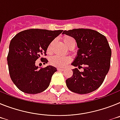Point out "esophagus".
I'll use <instances>...</instances> for the list:
<instances>
[{"instance_id": "1", "label": "esophagus", "mask_w": 120, "mask_h": 120, "mask_svg": "<svg viewBox=\"0 0 120 120\" xmlns=\"http://www.w3.org/2000/svg\"><path fill=\"white\" fill-rule=\"evenodd\" d=\"M57 70H58V71H64V69L57 68Z\"/></svg>"}]
</instances>
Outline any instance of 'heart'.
Masks as SVG:
<instances>
[{
  "label": "heart",
  "mask_w": 120,
  "mask_h": 120,
  "mask_svg": "<svg viewBox=\"0 0 120 120\" xmlns=\"http://www.w3.org/2000/svg\"><path fill=\"white\" fill-rule=\"evenodd\" d=\"M63 40V42L67 47H69L71 45L75 44L74 39L69 36L64 37ZM50 51H51V46H49L48 48V51L50 52ZM71 61V57H68V56H59V55H56V56H52L50 59V62L52 65L59 68H64Z\"/></svg>",
  "instance_id": "b5f03b06"
}]
</instances>
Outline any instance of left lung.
<instances>
[{
  "label": "left lung",
  "instance_id": "8db88e82",
  "mask_svg": "<svg viewBox=\"0 0 120 120\" xmlns=\"http://www.w3.org/2000/svg\"><path fill=\"white\" fill-rule=\"evenodd\" d=\"M75 40L79 48L71 64L83 68L72 69L73 75L66 80L68 88L73 92L86 94L97 89L103 82L110 68L111 49L105 35L90 29L64 31Z\"/></svg>",
  "mask_w": 120,
  "mask_h": 120
}]
</instances>
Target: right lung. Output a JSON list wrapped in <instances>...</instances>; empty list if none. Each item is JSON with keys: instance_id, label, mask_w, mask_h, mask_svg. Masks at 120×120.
<instances>
[{"instance_id": "obj_1", "label": "right lung", "mask_w": 120, "mask_h": 120, "mask_svg": "<svg viewBox=\"0 0 120 120\" xmlns=\"http://www.w3.org/2000/svg\"><path fill=\"white\" fill-rule=\"evenodd\" d=\"M62 32L30 29L20 32L12 38L7 57L8 69L12 82L19 90L35 94L48 87L57 69L51 65L39 69L35 61L40 58L42 62L48 63L42 56L46 55L51 41Z\"/></svg>"}]
</instances>
